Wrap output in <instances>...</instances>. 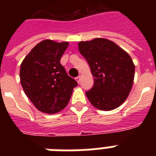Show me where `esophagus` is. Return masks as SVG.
I'll return each instance as SVG.
<instances>
[{
    "instance_id": "esophagus-1",
    "label": "esophagus",
    "mask_w": 156,
    "mask_h": 156,
    "mask_svg": "<svg viewBox=\"0 0 156 156\" xmlns=\"http://www.w3.org/2000/svg\"><path fill=\"white\" fill-rule=\"evenodd\" d=\"M80 79H81L80 76H78V77H77V78H76V81H77V82H78V84H79V83H80Z\"/></svg>"
}]
</instances>
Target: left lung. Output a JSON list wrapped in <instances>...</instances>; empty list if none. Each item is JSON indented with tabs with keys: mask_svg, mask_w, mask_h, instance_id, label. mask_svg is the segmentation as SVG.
Returning a JSON list of instances; mask_svg holds the SVG:
<instances>
[{
	"mask_svg": "<svg viewBox=\"0 0 156 156\" xmlns=\"http://www.w3.org/2000/svg\"><path fill=\"white\" fill-rule=\"evenodd\" d=\"M78 50L87 61L94 85L86 92L96 108L110 111L128 97L133 86L135 66L130 56L111 40L96 38L78 43Z\"/></svg>",
	"mask_w": 156,
	"mask_h": 156,
	"instance_id": "1",
	"label": "left lung"
}]
</instances>
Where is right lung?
I'll return each mask as SVG.
<instances>
[{
  "label": "right lung",
  "instance_id": "1",
  "mask_svg": "<svg viewBox=\"0 0 156 156\" xmlns=\"http://www.w3.org/2000/svg\"><path fill=\"white\" fill-rule=\"evenodd\" d=\"M68 46V42L43 40L21 64L23 90L35 108L44 113L54 114L65 108L78 86L60 62Z\"/></svg>",
  "mask_w": 156,
  "mask_h": 156
}]
</instances>
